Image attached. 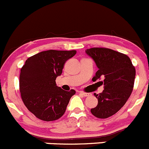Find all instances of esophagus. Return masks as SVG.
Wrapping results in <instances>:
<instances>
[{
	"mask_svg": "<svg viewBox=\"0 0 149 149\" xmlns=\"http://www.w3.org/2000/svg\"><path fill=\"white\" fill-rule=\"evenodd\" d=\"M80 93L82 94L83 96L85 97H87V96H90V95H91V93H84V92H80Z\"/></svg>",
	"mask_w": 149,
	"mask_h": 149,
	"instance_id": "obj_1",
	"label": "esophagus"
}]
</instances>
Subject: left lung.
Instances as JSON below:
<instances>
[{
    "instance_id": "left-lung-1",
    "label": "left lung",
    "mask_w": 149,
    "mask_h": 149,
    "mask_svg": "<svg viewBox=\"0 0 149 149\" xmlns=\"http://www.w3.org/2000/svg\"><path fill=\"white\" fill-rule=\"evenodd\" d=\"M85 53L93 58L98 69L92 80L95 82L103 78L104 85L102 93H94L98 104L91 111L98 118H108L116 114L130 96L135 69L127 56L109 48H89Z\"/></svg>"
}]
</instances>
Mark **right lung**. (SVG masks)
Listing matches in <instances>:
<instances>
[{
    "instance_id": "obj_1",
    "label": "right lung",
    "mask_w": 149,
    "mask_h": 149,
    "mask_svg": "<svg viewBox=\"0 0 149 149\" xmlns=\"http://www.w3.org/2000/svg\"><path fill=\"white\" fill-rule=\"evenodd\" d=\"M77 51L48 50L29 57L22 67L19 90L25 107L37 118L54 121L64 114L74 90L58 87L56 79L62 73L64 64Z\"/></svg>"
}]
</instances>
